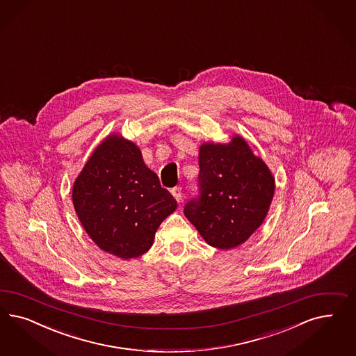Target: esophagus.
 <instances>
[{
    "mask_svg": "<svg viewBox=\"0 0 356 356\" xmlns=\"http://www.w3.org/2000/svg\"><path fill=\"white\" fill-rule=\"evenodd\" d=\"M172 195L174 196V199L178 203H181V200H182V188L181 187H174L172 190Z\"/></svg>",
    "mask_w": 356,
    "mask_h": 356,
    "instance_id": "obj_1",
    "label": "esophagus"
}]
</instances>
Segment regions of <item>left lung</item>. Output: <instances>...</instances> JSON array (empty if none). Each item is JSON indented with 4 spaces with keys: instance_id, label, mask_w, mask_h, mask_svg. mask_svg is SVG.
<instances>
[{
    "instance_id": "obj_1",
    "label": "left lung",
    "mask_w": 356,
    "mask_h": 356,
    "mask_svg": "<svg viewBox=\"0 0 356 356\" xmlns=\"http://www.w3.org/2000/svg\"><path fill=\"white\" fill-rule=\"evenodd\" d=\"M199 168L200 196L184 206V216L208 245L234 249L262 225L275 178L240 135L229 143L202 144Z\"/></svg>"
}]
</instances>
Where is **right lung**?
I'll list each match as a JSON object with an SVG mask.
<instances>
[{
	"label": "right lung",
	"instance_id": "obj_1",
	"mask_svg": "<svg viewBox=\"0 0 356 356\" xmlns=\"http://www.w3.org/2000/svg\"><path fill=\"white\" fill-rule=\"evenodd\" d=\"M72 200L95 245L122 259L148 252L161 222L177 209L140 148L120 134H110L94 149L73 184Z\"/></svg>",
	"mask_w": 356,
	"mask_h": 356
}]
</instances>
